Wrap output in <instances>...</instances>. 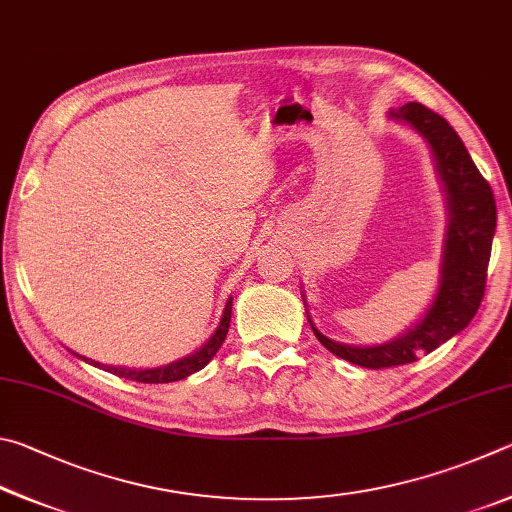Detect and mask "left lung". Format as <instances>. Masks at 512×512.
Here are the masks:
<instances>
[{
	"label": "left lung",
	"instance_id": "1",
	"mask_svg": "<svg viewBox=\"0 0 512 512\" xmlns=\"http://www.w3.org/2000/svg\"><path fill=\"white\" fill-rule=\"evenodd\" d=\"M389 119L407 123L425 139L432 150L436 175L443 184L447 227L441 270H438V288L432 303L425 308L423 317L389 342L353 346L335 342L319 333V328L310 319L306 294L301 292L310 328L319 342L333 355L364 366V369H384V366L416 362L418 355L436 351L438 346L459 335L470 324L481 306L483 290H486L490 247L497 227V206L492 188L474 166L470 152L465 150L452 125L420 103H407L398 110H389Z\"/></svg>",
	"mask_w": 512,
	"mask_h": 512
}]
</instances>
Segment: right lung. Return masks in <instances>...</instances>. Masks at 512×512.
Segmentation results:
<instances>
[{"label": "right lung", "mask_w": 512, "mask_h": 512, "mask_svg": "<svg viewBox=\"0 0 512 512\" xmlns=\"http://www.w3.org/2000/svg\"><path fill=\"white\" fill-rule=\"evenodd\" d=\"M231 303H233V297H229L227 303H224L220 324L215 326L211 337L206 339V342L200 348H197V351L188 353L186 357H179V360L170 362V364L155 366V369H130V366H107V364L89 360V357H83V355H78L74 351H71V353H74L76 357H80V360H83V362L96 366V369H103L107 373H114V375H119V378H125V380H134V382H143V384H164V382L184 380V378H188V375H193V373H197L200 369H204V366L213 360V355L218 353V348L222 346L224 337H227V330H229Z\"/></svg>", "instance_id": "right-lung-1"}]
</instances>
